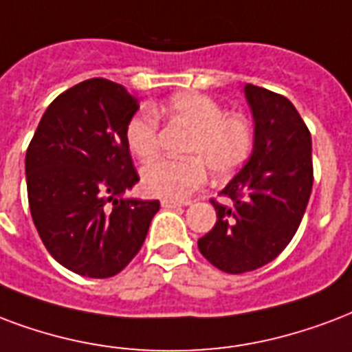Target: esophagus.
<instances>
[{
	"label": "esophagus",
	"instance_id": "1",
	"mask_svg": "<svg viewBox=\"0 0 352 352\" xmlns=\"http://www.w3.org/2000/svg\"><path fill=\"white\" fill-rule=\"evenodd\" d=\"M190 205V203H179V201H170V199H164L162 201V206H164V208H181V206H188Z\"/></svg>",
	"mask_w": 352,
	"mask_h": 352
}]
</instances>
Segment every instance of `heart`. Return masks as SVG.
I'll return each instance as SVG.
<instances>
[{
    "mask_svg": "<svg viewBox=\"0 0 352 352\" xmlns=\"http://www.w3.org/2000/svg\"><path fill=\"white\" fill-rule=\"evenodd\" d=\"M173 120L194 131L186 144L190 158L158 160L142 173L144 188L166 199H186L205 186L208 170L219 179L232 175L253 149V127L243 116L227 114L223 107L205 94H177L166 104ZM158 118L147 109L131 116L125 138L131 151L142 160L158 155Z\"/></svg>",
    "mask_w": 352,
    "mask_h": 352,
    "instance_id": "1",
    "label": "heart"
}]
</instances>
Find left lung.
Masks as SVG:
<instances>
[{
	"instance_id": "1",
	"label": "left lung",
	"mask_w": 352,
	"mask_h": 352,
	"mask_svg": "<svg viewBox=\"0 0 352 352\" xmlns=\"http://www.w3.org/2000/svg\"><path fill=\"white\" fill-rule=\"evenodd\" d=\"M254 146L238 175L210 199L216 225L197 241L212 265L240 275L270 264L295 236L314 184L312 138L289 99L245 85Z\"/></svg>"
}]
</instances>
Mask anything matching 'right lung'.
<instances>
[{
    "mask_svg": "<svg viewBox=\"0 0 352 352\" xmlns=\"http://www.w3.org/2000/svg\"><path fill=\"white\" fill-rule=\"evenodd\" d=\"M140 101L103 77L53 99L27 147L29 208L58 264L92 278L122 272L146 240L158 201L123 199L140 181L125 127Z\"/></svg>",
    "mask_w": 352,
    "mask_h": 352,
    "instance_id": "add662e5",
    "label": "right lung"
}]
</instances>
